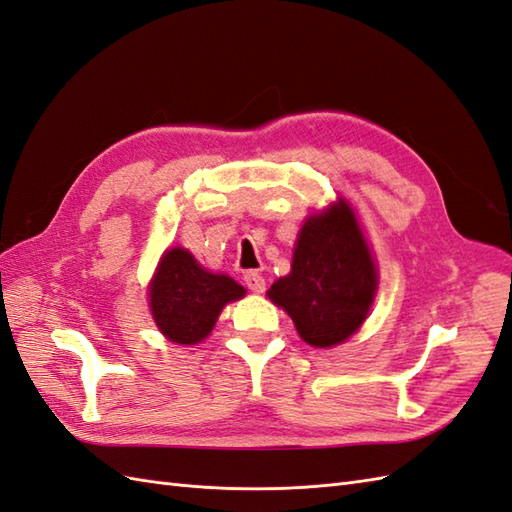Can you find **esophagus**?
<instances>
[{
  "label": "esophagus",
  "instance_id": "34e87169",
  "mask_svg": "<svg viewBox=\"0 0 512 512\" xmlns=\"http://www.w3.org/2000/svg\"><path fill=\"white\" fill-rule=\"evenodd\" d=\"M244 283H246L248 290L255 292V294H261V292L266 290V279L261 277V274L255 272V270L244 272Z\"/></svg>",
  "mask_w": 512,
  "mask_h": 512
}]
</instances>
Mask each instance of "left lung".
I'll list each match as a JSON object with an SVG mask.
<instances>
[{"label": "left lung", "instance_id": "obj_1", "mask_svg": "<svg viewBox=\"0 0 512 512\" xmlns=\"http://www.w3.org/2000/svg\"><path fill=\"white\" fill-rule=\"evenodd\" d=\"M376 292V268L346 201L311 216L300 229L292 272L270 287L298 335L329 348L355 333L368 316Z\"/></svg>", "mask_w": 512, "mask_h": 512}]
</instances>
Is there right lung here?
<instances>
[{"instance_id":"right-lung-1","label":"right lung","mask_w":512,"mask_h":512,"mask_svg":"<svg viewBox=\"0 0 512 512\" xmlns=\"http://www.w3.org/2000/svg\"><path fill=\"white\" fill-rule=\"evenodd\" d=\"M149 296L153 318L170 342L196 344L214 329L220 309L244 296V287L227 274L203 270L183 248H170Z\"/></svg>"}]
</instances>
